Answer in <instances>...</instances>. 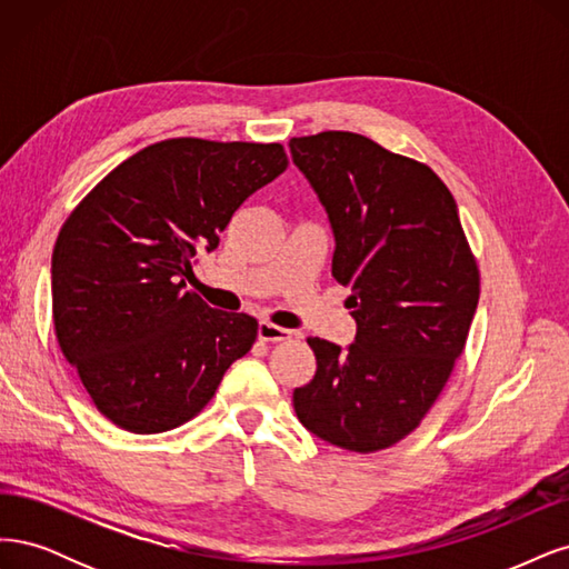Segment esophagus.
<instances>
[{"instance_id":"esophagus-1","label":"esophagus","mask_w":569,"mask_h":569,"mask_svg":"<svg viewBox=\"0 0 569 569\" xmlns=\"http://www.w3.org/2000/svg\"><path fill=\"white\" fill-rule=\"evenodd\" d=\"M290 331L288 328H281L277 323H269V321H260L258 326V338L262 342H283V340H290Z\"/></svg>"}]
</instances>
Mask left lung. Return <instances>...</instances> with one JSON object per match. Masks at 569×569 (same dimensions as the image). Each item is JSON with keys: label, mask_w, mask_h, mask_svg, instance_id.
<instances>
[{"label": "left lung", "mask_w": 569, "mask_h": 569, "mask_svg": "<svg viewBox=\"0 0 569 569\" xmlns=\"http://www.w3.org/2000/svg\"><path fill=\"white\" fill-rule=\"evenodd\" d=\"M336 233L333 277L350 286L355 342L307 338L317 373L292 392L300 423L373 453L411 435L461 357L480 269L451 191L426 162L355 132L290 139Z\"/></svg>", "instance_id": "obj_1"}]
</instances>
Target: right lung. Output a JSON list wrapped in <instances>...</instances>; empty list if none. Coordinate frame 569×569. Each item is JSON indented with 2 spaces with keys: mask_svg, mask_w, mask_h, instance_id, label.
<instances>
[{
  "mask_svg": "<svg viewBox=\"0 0 569 569\" xmlns=\"http://www.w3.org/2000/svg\"><path fill=\"white\" fill-rule=\"evenodd\" d=\"M288 168L281 143L164 139L120 162L63 222L51 311L63 357L94 407L153 435L206 409L258 321L187 290L196 254Z\"/></svg>",
  "mask_w": 569,
  "mask_h": 569,
  "instance_id": "obj_1",
  "label": "right lung"
}]
</instances>
